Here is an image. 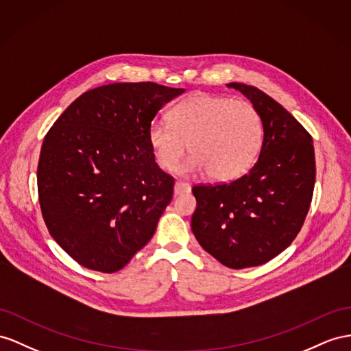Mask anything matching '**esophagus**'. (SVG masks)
Segmentation results:
<instances>
[{"mask_svg": "<svg viewBox=\"0 0 351 351\" xmlns=\"http://www.w3.org/2000/svg\"><path fill=\"white\" fill-rule=\"evenodd\" d=\"M190 191H191L190 184L182 182V181H176V184H175V194L176 195L186 194V193H190Z\"/></svg>", "mask_w": 351, "mask_h": 351, "instance_id": "34e87169", "label": "esophagus"}]
</instances>
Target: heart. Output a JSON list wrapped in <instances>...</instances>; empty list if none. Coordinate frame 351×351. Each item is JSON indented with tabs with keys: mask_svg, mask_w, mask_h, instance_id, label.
<instances>
[{
	"mask_svg": "<svg viewBox=\"0 0 351 351\" xmlns=\"http://www.w3.org/2000/svg\"><path fill=\"white\" fill-rule=\"evenodd\" d=\"M261 141L263 121L252 104L208 93L186 97L170 110L169 123L152 121L148 129L149 147L160 167L176 169L188 147L191 156L179 172H208L221 182L247 172Z\"/></svg>",
	"mask_w": 351,
	"mask_h": 351,
	"instance_id": "b5f03b06",
	"label": "heart"
}]
</instances>
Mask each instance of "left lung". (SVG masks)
<instances>
[{"mask_svg": "<svg viewBox=\"0 0 351 351\" xmlns=\"http://www.w3.org/2000/svg\"><path fill=\"white\" fill-rule=\"evenodd\" d=\"M261 117L259 158L231 182L193 186L191 230L200 246L230 268L268 263L289 246L307 217L316 161L311 134L285 108L254 86L231 83Z\"/></svg>", "mask_w": 351, "mask_h": 351, "instance_id": "8db88e82", "label": "left lung"}]
</instances>
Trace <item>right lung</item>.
Segmentation results:
<instances>
[{
	"label": "right lung",
	"mask_w": 351,
	"mask_h": 351,
	"mask_svg": "<svg viewBox=\"0 0 351 351\" xmlns=\"http://www.w3.org/2000/svg\"><path fill=\"white\" fill-rule=\"evenodd\" d=\"M184 92L151 82L96 87L47 132L40 208L51 237L80 265L115 273L154 236L175 179L156 163L148 129Z\"/></svg>",
	"instance_id": "right-lung-1"
}]
</instances>
